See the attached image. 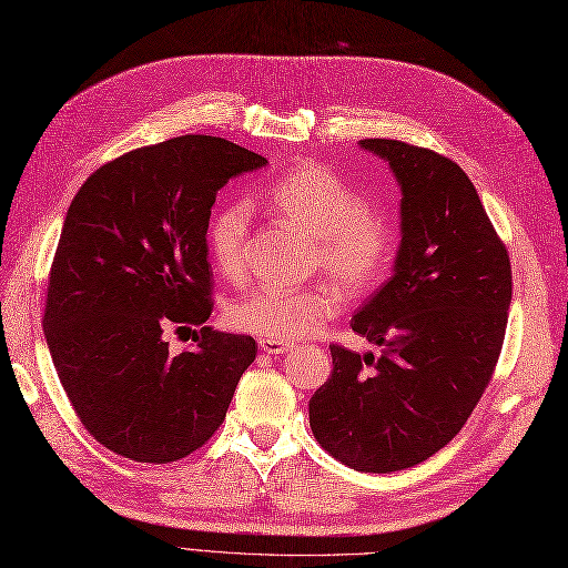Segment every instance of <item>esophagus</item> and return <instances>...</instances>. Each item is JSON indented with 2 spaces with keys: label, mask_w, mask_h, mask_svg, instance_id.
Returning a JSON list of instances; mask_svg holds the SVG:
<instances>
[{
  "label": "esophagus",
  "mask_w": 568,
  "mask_h": 568,
  "mask_svg": "<svg viewBox=\"0 0 568 568\" xmlns=\"http://www.w3.org/2000/svg\"><path fill=\"white\" fill-rule=\"evenodd\" d=\"M257 346H261V351L267 353V355H284L288 351H294V343L274 341V338H261V341H257Z\"/></svg>",
  "instance_id": "obj_1"
}]
</instances>
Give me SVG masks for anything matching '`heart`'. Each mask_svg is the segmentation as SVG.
Returning <instances> with one entry per match:
<instances>
[{
  "label": "heart",
  "mask_w": 568,
  "mask_h": 568,
  "mask_svg": "<svg viewBox=\"0 0 568 568\" xmlns=\"http://www.w3.org/2000/svg\"><path fill=\"white\" fill-rule=\"evenodd\" d=\"M267 201L280 217L315 239L313 267L324 270L343 288L363 294L388 272L398 234L393 220L372 211L365 194L320 163L288 168L267 189ZM248 211L227 205L209 225V251L225 280L244 274ZM341 311L332 284L296 291L261 288L227 307L234 329L274 341H301L317 334Z\"/></svg>",
  "instance_id": "heart-1"
}]
</instances>
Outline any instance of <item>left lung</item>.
<instances>
[{
	"instance_id": "1",
	"label": "left lung",
	"mask_w": 568,
	"mask_h": 568,
	"mask_svg": "<svg viewBox=\"0 0 568 568\" xmlns=\"http://www.w3.org/2000/svg\"><path fill=\"white\" fill-rule=\"evenodd\" d=\"M359 149L388 163L403 194L390 280L353 317L382 357L329 346L311 428L338 462L388 474L445 448L478 405L503 351L511 265L457 163L398 140Z\"/></svg>"
}]
</instances>
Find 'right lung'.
Masks as SVG:
<instances>
[{"label":"right lung","mask_w":568,"mask_h":568,"mask_svg":"<svg viewBox=\"0 0 568 568\" xmlns=\"http://www.w3.org/2000/svg\"><path fill=\"white\" fill-rule=\"evenodd\" d=\"M263 165L220 136L184 134L101 165L68 209L44 338L82 426L115 455L178 462L225 419L257 346L203 326L205 234L220 189ZM194 325L195 346L170 354L164 334Z\"/></svg>","instance_id":"1"}]
</instances>
